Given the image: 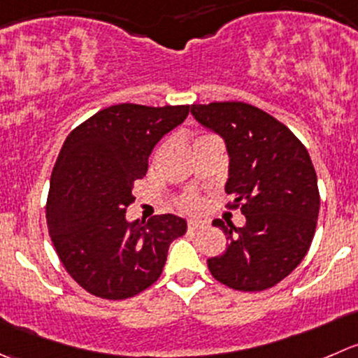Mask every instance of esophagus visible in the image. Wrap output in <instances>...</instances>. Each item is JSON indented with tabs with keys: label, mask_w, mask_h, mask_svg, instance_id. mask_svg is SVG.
I'll list each match as a JSON object with an SVG mask.
<instances>
[{
	"label": "esophagus",
	"mask_w": 358,
	"mask_h": 358,
	"mask_svg": "<svg viewBox=\"0 0 358 358\" xmlns=\"http://www.w3.org/2000/svg\"><path fill=\"white\" fill-rule=\"evenodd\" d=\"M204 222L203 220H196V218H190L189 220V231H197V229H203L204 227Z\"/></svg>",
	"instance_id": "esophagus-1"
}]
</instances>
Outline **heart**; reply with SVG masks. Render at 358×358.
<instances>
[{
	"mask_svg": "<svg viewBox=\"0 0 358 358\" xmlns=\"http://www.w3.org/2000/svg\"><path fill=\"white\" fill-rule=\"evenodd\" d=\"M203 138H206V136H203ZM201 140V138H199ZM199 199H197V197H187V199H183L182 201V206L185 208V210H196V208H199Z\"/></svg>",
	"mask_w": 358,
	"mask_h": 358,
	"instance_id": "obj_1",
	"label": "heart"
}]
</instances>
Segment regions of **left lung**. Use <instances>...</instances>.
Segmentation results:
<instances>
[{
    "label": "left lung",
    "instance_id": "left-lung-1",
    "mask_svg": "<svg viewBox=\"0 0 358 358\" xmlns=\"http://www.w3.org/2000/svg\"><path fill=\"white\" fill-rule=\"evenodd\" d=\"M190 113L224 140L225 192L246 218L243 227L213 220L229 243L208 267L234 290L269 289L299 266L315 236L320 196L310 154L289 127L246 103L192 105Z\"/></svg>",
    "mask_w": 358,
    "mask_h": 358
}]
</instances>
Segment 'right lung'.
Masks as SVG:
<instances>
[{
  "instance_id": "1",
  "label": "right lung",
  "mask_w": 358,
  "mask_h": 358,
  "mask_svg": "<svg viewBox=\"0 0 358 358\" xmlns=\"http://www.w3.org/2000/svg\"><path fill=\"white\" fill-rule=\"evenodd\" d=\"M189 108L124 103L66 138L50 176L47 225L62 266L87 292L113 301L143 292L161 276L169 245L187 232L185 218L129 222L126 208L154 147Z\"/></svg>"
}]
</instances>
